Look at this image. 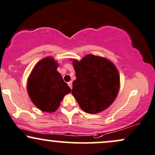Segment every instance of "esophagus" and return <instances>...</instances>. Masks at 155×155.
<instances>
[{"label":"esophagus","mask_w":155,"mask_h":155,"mask_svg":"<svg viewBox=\"0 0 155 155\" xmlns=\"http://www.w3.org/2000/svg\"><path fill=\"white\" fill-rule=\"evenodd\" d=\"M68 86H69L70 88L72 89V81H70L69 82H68Z\"/></svg>","instance_id":"34e87169"}]
</instances>
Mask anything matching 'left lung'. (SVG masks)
<instances>
[{
    "instance_id": "8db88e82",
    "label": "left lung",
    "mask_w": 155,
    "mask_h": 155,
    "mask_svg": "<svg viewBox=\"0 0 155 155\" xmlns=\"http://www.w3.org/2000/svg\"><path fill=\"white\" fill-rule=\"evenodd\" d=\"M72 61L76 79L73 81L71 93L81 110L97 114L109 107L120 89L116 66L105 58L92 54Z\"/></svg>"
}]
</instances>
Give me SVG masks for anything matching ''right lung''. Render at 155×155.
<instances>
[{"label":"right lung","mask_w":155,"mask_h":155,"mask_svg":"<svg viewBox=\"0 0 155 155\" xmlns=\"http://www.w3.org/2000/svg\"><path fill=\"white\" fill-rule=\"evenodd\" d=\"M59 64L53 57L40 60L27 79V92L31 102L41 111L53 113L71 89L57 71Z\"/></svg>","instance_id":"obj_1"}]
</instances>
